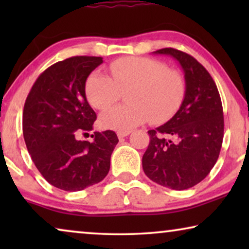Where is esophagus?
Returning <instances> with one entry per match:
<instances>
[{
	"instance_id": "34e87169",
	"label": "esophagus",
	"mask_w": 249,
	"mask_h": 249,
	"mask_svg": "<svg viewBox=\"0 0 249 249\" xmlns=\"http://www.w3.org/2000/svg\"><path fill=\"white\" fill-rule=\"evenodd\" d=\"M130 134V131H125V132H118V138L119 139H122L124 137H127V136Z\"/></svg>"
}]
</instances>
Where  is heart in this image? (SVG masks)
<instances>
[{
    "label": "heart",
    "instance_id": "obj_1",
    "mask_svg": "<svg viewBox=\"0 0 249 249\" xmlns=\"http://www.w3.org/2000/svg\"><path fill=\"white\" fill-rule=\"evenodd\" d=\"M113 79L95 71L86 81V96L91 107L104 110L127 93L125 105L107 108L101 114L102 127L125 132L145 124L163 122L178 111L185 96L181 74L149 57H124L110 67Z\"/></svg>",
    "mask_w": 249,
    "mask_h": 249
}]
</instances>
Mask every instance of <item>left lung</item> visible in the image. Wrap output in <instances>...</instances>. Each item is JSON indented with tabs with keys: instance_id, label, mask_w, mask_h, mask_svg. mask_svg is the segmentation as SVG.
Returning <instances> with one entry per match:
<instances>
[{
	"instance_id": "obj_1",
	"label": "left lung",
	"mask_w": 249,
	"mask_h": 249,
	"mask_svg": "<svg viewBox=\"0 0 249 249\" xmlns=\"http://www.w3.org/2000/svg\"><path fill=\"white\" fill-rule=\"evenodd\" d=\"M177 60L185 74V96L177 113L151 137L142 169L152 181L175 190L194 187L209 175L223 141V110L219 90L207 70L176 49L153 52Z\"/></svg>"
}]
</instances>
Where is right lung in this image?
<instances>
[{
  "mask_svg": "<svg viewBox=\"0 0 249 249\" xmlns=\"http://www.w3.org/2000/svg\"><path fill=\"white\" fill-rule=\"evenodd\" d=\"M100 56H73L44 71L33 85L23 107V138L33 162L47 182L78 192L103 180L119 139L114 131H95L94 141L77 136L93 130L95 113L85 86Z\"/></svg>",
  "mask_w": 249,
  "mask_h": 249,
  "instance_id": "1",
  "label": "right lung"
}]
</instances>
